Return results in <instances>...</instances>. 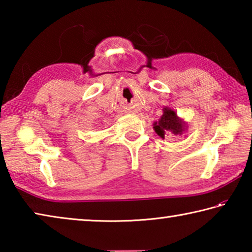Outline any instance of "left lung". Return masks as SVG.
<instances>
[{"instance_id":"1","label":"left lung","mask_w":252,"mask_h":252,"mask_svg":"<svg viewBox=\"0 0 252 252\" xmlns=\"http://www.w3.org/2000/svg\"><path fill=\"white\" fill-rule=\"evenodd\" d=\"M153 127H155L157 134L164 139L165 135L170 132L174 135L182 134L183 130H185V123L177 117V113L173 110L164 108L163 114L161 116L160 120L155 123Z\"/></svg>"}]
</instances>
